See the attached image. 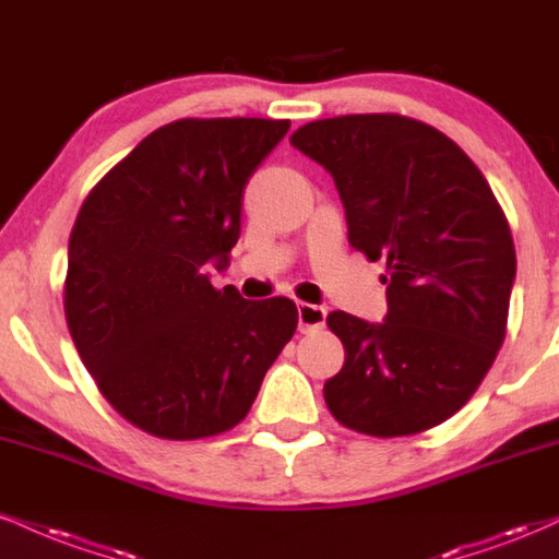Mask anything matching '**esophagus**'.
<instances>
[{"label":"esophagus","instance_id":"obj_1","mask_svg":"<svg viewBox=\"0 0 559 559\" xmlns=\"http://www.w3.org/2000/svg\"><path fill=\"white\" fill-rule=\"evenodd\" d=\"M297 312H299V331H301V333L320 331V328L325 325V318H328L325 307L305 305V301H301V305L297 307Z\"/></svg>","mask_w":559,"mask_h":559}]
</instances>
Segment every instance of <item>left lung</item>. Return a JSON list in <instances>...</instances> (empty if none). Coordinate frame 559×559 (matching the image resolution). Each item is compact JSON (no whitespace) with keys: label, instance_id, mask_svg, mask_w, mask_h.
Masks as SVG:
<instances>
[{"label":"left lung","instance_id":"8db88e82","mask_svg":"<svg viewBox=\"0 0 559 559\" xmlns=\"http://www.w3.org/2000/svg\"><path fill=\"white\" fill-rule=\"evenodd\" d=\"M292 145L331 171L354 250L388 265L385 320L328 314L346 348L328 408L372 437L442 425L506 341L515 247L492 187L448 134L401 114L318 119Z\"/></svg>","mask_w":559,"mask_h":559}]
</instances>
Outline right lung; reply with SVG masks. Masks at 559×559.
<instances>
[{
	"mask_svg": "<svg viewBox=\"0 0 559 559\" xmlns=\"http://www.w3.org/2000/svg\"><path fill=\"white\" fill-rule=\"evenodd\" d=\"M288 119H179L93 187L67 250L64 314L104 399L164 440L237 427L297 331L286 297L213 288L241 231V194Z\"/></svg>",
	"mask_w": 559,
	"mask_h": 559,
	"instance_id": "obj_1",
	"label": "right lung"
}]
</instances>
